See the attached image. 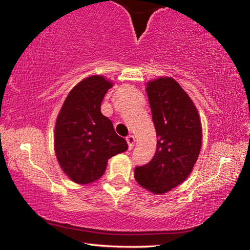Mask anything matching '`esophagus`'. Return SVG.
Returning <instances> with one entry per match:
<instances>
[{
  "instance_id": "obj_1",
  "label": "esophagus",
  "mask_w": 250,
  "mask_h": 250,
  "mask_svg": "<svg viewBox=\"0 0 250 250\" xmlns=\"http://www.w3.org/2000/svg\"><path fill=\"white\" fill-rule=\"evenodd\" d=\"M126 142H128V146H129V150H132V147L134 146V142H135V138L133 137L132 134H130L126 137Z\"/></svg>"
}]
</instances>
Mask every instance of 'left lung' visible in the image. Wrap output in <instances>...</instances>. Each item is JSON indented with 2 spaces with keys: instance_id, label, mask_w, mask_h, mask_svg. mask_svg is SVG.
Instances as JSON below:
<instances>
[{
  "instance_id": "1",
  "label": "left lung",
  "mask_w": 250,
  "mask_h": 250,
  "mask_svg": "<svg viewBox=\"0 0 250 250\" xmlns=\"http://www.w3.org/2000/svg\"><path fill=\"white\" fill-rule=\"evenodd\" d=\"M146 94L156 131V151L149 163L134 168V179L153 194H164L188 179L202 147L198 111L172 77L146 83Z\"/></svg>"
}]
</instances>
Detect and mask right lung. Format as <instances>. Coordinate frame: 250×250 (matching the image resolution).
Wrapping results in <instances>:
<instances>
[{"label":"right lung","mask_w":250,"mask_h":250,"mask_svg":"<svg viewBox=\"0 0 250 250\" xmlns=\"http://www.w3.org/2000/svg\"><path fill=\"white\" fill-rule=\"evenodd\" d=\"M112 86L101 75L83 79L69 91L57 116L55 154L62 172L77 184L100 179L108 160L128 150V143L100 111L101 101Z\"/></svg>","instance_id":"add662e5"}]
</instances>
